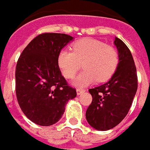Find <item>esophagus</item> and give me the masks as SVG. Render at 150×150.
Instances as JSON below:
<instances>
[{"label": "esophagus", "mask_w": 150, "mask_h": 150, "mask_svg": "<svg viewBox=\"0 0 150 150\" xmlns=\"http://www.w3.org/2000/svg\"><path fill=\"white\" fill-rule=\"evenodd\" d=\"M84 91H84V89H77V94L78 95H81L82 93H84Z\"/></svg>", "instance_id": "obj_1"}]
</instances>
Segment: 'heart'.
<instances>
[{
	"instance_id": "1",
	"label": "heart",
	"mask_w": 150,
	"mask_h": 150,
	"mask_svg": "<svg viewBox=\"0 0 150 150\" xmlns=\"http://www.w3.org/2000/svg\"><path fill=\"white\" fill-rule=\"evenodd\" d=\"M119 63L117 51L104 42L84 38L72 45V52L63 49L58 55V65L66 79H71L79 70L84 71L73 80V84L84 87L96 81L104 82L111 78Z\"/></svg>"
}]
</instances>
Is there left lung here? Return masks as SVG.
Returning a JSON list of instances; mask_svg holds the SVG:
<instances>
[{
	"label": "left lung",
	"mask_w": 150,
	"mask_h": 150,
	"mask_svg": "<svg viewBox=\"0 0 150 150\" xmlns=\"http://www.w3.org/2000/svg\"><path fill=\"white\" fill-rule=\"evenodd\" d=\"M114 44L119 56L117 68L107 83L89 90L92 102L85 113L88 123L102 131L122 122L137 90V67L129 49L117 37Z\"/></svg>",
	"instance_id": "left-lung-1"
}]
</instances>
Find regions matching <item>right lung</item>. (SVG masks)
Returning a JSON list of instances; mask_svg holds the SVG:
<instances>
[{"mask_svg":"<svg viewBox=\"0 0 150 150\" xmlns=\"http://www.w3.org/2000/svg\"><path fill=\"white\" fill-rule=\"evenodd\" d=\"M73 38L46 33L35 37L21 52L15 69L19 105L32 122L52 125L62 117L67 102L77 96L58 65V55Z\"/></svg>","mask_w":150,"mask_h":150,"instance_id":"1","label":"right lung"}]
</instances>
